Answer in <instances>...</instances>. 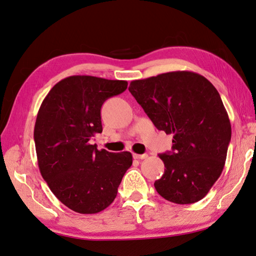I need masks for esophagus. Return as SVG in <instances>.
Returning <instances> with one entry per match:
<instances>
[{
    "instance_id": "obj_1",
    "label": "esophagus",
    "mask_w": 256,
    "mask_h": 256,
    "mask_svg": "<svg viewBox=\"0 0 256 256\" xmlns=\"http://www.w3.org/2000/svg\"><path fill=\"white\" fill-rule=\"evenodd\" d=\"M133 158H134V159H136V160H143V159H146L148 154H136V153H134Z\"/></svg>"
}]
</instances>
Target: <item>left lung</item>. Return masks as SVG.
Masks as SVG:
<instances>
[{"instance_id":"1","label":"left lung","mask_w":256,"mask_h":256,"mask_svg":"<svg viewBox=\"0 0 256 256\" xmlns=\"http://www.w3.org/2000/svg\"><path fill=\"white\" fill-rule=\"evenodd\" d=\"M128 90L154 126L174 136L172 150L159 154L166 169L158 194L181 205L200 200L224 169L232 136L220 92L192 72L133 80Z\"/></svg>"}]
</instances>
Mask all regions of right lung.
Segmentation results:
<instances>
[{"label": "right lung", "mask_w": 256, "mask_h": 256, "mask_svg": "<svg viewBox=\"0 0 256 256\" xmlns=\"http://www.w3.org/2000/svg\"><path fill=\"white\" fill-rule=\"evenodd\" d=\"M126 88L125 80L70 76L56 84L40 106L34 133L40 172L74 212L96 214L108 207L132 166L130 152L100 151L90 143L103 131L102 105Z\"/></svg>", "instance_id": "obj_1"}]
</instances>
